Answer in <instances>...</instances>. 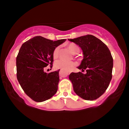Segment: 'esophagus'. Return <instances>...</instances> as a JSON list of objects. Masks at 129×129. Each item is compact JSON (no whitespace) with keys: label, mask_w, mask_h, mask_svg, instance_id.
Listing matches in <instances>:
<instances>
[{"label":"esophagus","mask_w":129,"mask_h":129,"mask_svg":"<svg viewBox=\"0 0 129 129\" xmlns=\"http://www.w3.org/2000/svg\"><path fill=\"white\" fill-rule=\"evenodd\" d=\"M61 71H62L61 70V71H60V75L61 72ZM65 72H66V73L68 74V75H69V74H70V73H71L72 72V71H70V70H68V71H66Z\"/></svg>","instance_id":"34e87169"}]
</instances>
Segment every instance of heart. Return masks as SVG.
Wrapping results in <instances>:
<instances>
[{
  "mask_svg": "<svg viewBox=\"0 0 129 129\" xmlns=\"http://www.w3.org/2000/svg\"><path fill=\"white\" fill-rule=\"evenodd\" d=\"M69 50L73 54H77L80 52V48L75 43L69 44L68 46ZM60 47L58 46L54 49L53 52V57L54 59L58 58L59 55ZM76 65V63L73 61H65L63 60H59L56 61L54 63V67L56 69H64L68 70L71 69V68L75 67Z\"/></svg>",
  "mask_w": 129,
  "mask_h": 129,
  "instance_id": "b5f03b06",
  "label": "heart"
}]
</instances>
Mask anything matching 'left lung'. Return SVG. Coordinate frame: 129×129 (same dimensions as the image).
<instances>
[{"label":"left lung","instance_id":"left-lung-1","mask_svg":"<svg viewBox=\"0 0 129 129\" xmlns=\"http://www.w3.org/2000/svg\"><path fill=\"white\" fill-rule=\"evenodd\" d=\"M79 45L84 58L78 68L86 73H71L69 78L81 98L93 101L105 92L112 78L113 59L105 44L91 35L68 39Z\"/></svg>","mask_w":129,"mask_h":129}]
</instances>
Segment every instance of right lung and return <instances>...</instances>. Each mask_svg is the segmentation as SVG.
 <instances>
[{"instance_id":"right-lung-1","label":"right lung","mask_w":129,"mask_h":129,"mask_svg":"<svg viewBox=\"0 0 129 129\" xmlns=\"http://www.w3.org/2000/svg\"><path fill=\"white\" fill-rule=\"evenodd\" d=\"M66 40L53 41L38 36L25 41L16 57V76L25 93L36 102L46 101L58 89L57 71L49 73L44 70L53 66L54 49Z\"/></svg>"}]
</instances>
